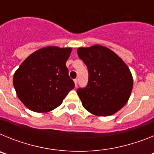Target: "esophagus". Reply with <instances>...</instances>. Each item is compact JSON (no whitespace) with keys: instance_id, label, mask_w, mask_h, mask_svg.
Returning a JSON list of instances; mask_svg holds the SVG:
<instances>
[{"instance_id":"esophagus-1","label":"esophagus","mask_w":154,"mask_h":154,"mask_svg":"<svg viewBox=\"0 0 154 154\" xmlns=\"http://www.w3.org/2000/svg\"><path fill=\"white\" fill-rule=\"evenodd\" d=\"M74 82H75V86H77V84H78V80L74 79Z\"/></svg>"}]
</instances>
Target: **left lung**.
<instances>
[{
	"mask_svg": "<svg viewBox=\"0 0 154 154\" xmlns=\"http://www.w3.org/2000/svg\"><path fill=\"white\" fill-rule=\"evenodd\" d=\"M77 52L89 71L87 85L77 89L83 107L99 116L116 113L127 103L133 89L128 66L112 50L99 45L79 48Z\"/></svg>",
	"mask_w": 154,
	"mask_h": 154,
	"instance_id": "8db88e82",
	"label": "left lung"
}]
</instances>
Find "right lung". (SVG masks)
<instances>
[{"label": "right lung", "instance_id": "obj_1", "mask_svg": "<svg viewBox=\"0 0 154 154\" xmlns=\"http://www.w3.org/2000/svg\"><path fill=\"white\" fill-rule=\"evenodd\" d=\"M71 51V48H42L19 66L13 84L17 97L27 108L37 112H49L59 106L74 89L65 65Z\"/></svg>", "mask_w": 154, "mask_h": 154}]
</instances>
